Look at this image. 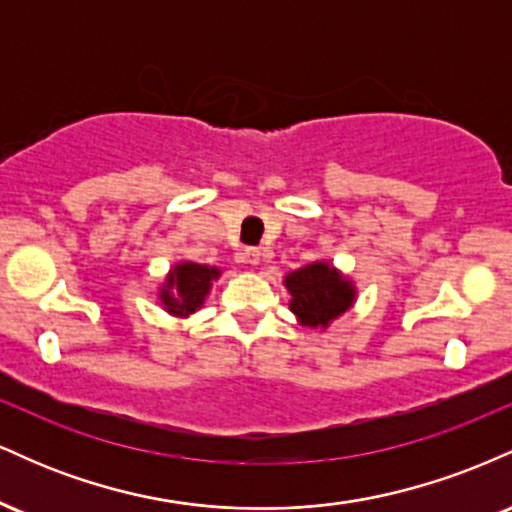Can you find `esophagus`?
Instances as JSON below:
<instances>
[{
  "instance_id": "1",
  "label": "esophagus",
  "mask_w": 512,
  "mask_h": 512,
  "mask_svg": "<svg viewBox=\"0 0 512 512\" xmlns=\"http://www.w3.org/2000/svg\"><path fill=\"white\" fill-rule=\"evenodd\" d=\"M243 260L248 264H260V250L257 248H248L243 252Z\"/></svg>"
}]
</instances>
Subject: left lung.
Listing matches in <instances>:
<instances>
[{"label": "left lung", "mask_w": 512, "mask_h": 512, "mask_svg": "<svg viewBox=\"0 0 512 512\" xmlns=\"http://www.w3.org/2000/svg\"><path fill=\"white\" fill-rule=\"evenodd\" d=\"M284 286L291 293V313L303 327L325 330L356 301V289L330 262H313L286 274Z\"/></svg>", "instance_id": "1"}]
</instances>
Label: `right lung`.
<instances>
[{
	"label": "right lung",
	"instance_id": "obj_1",
	"mask_svg": "<svg viewBox=\"0 0 512 512\" xmlns=\"http://www.w3.org/2000/svg\"><path fill=\"white\" fill-rule=\"evenodd\" d=\"M221 269L209 267V264L197 262H180L170 269L166 284L158 291L161 305L166 313L175 317H187L202 308L204 298L211 289V281L219 279Z\"/></svg>",
	"mask_w": 512,
	"mask_h": 512
}]
</instances>
